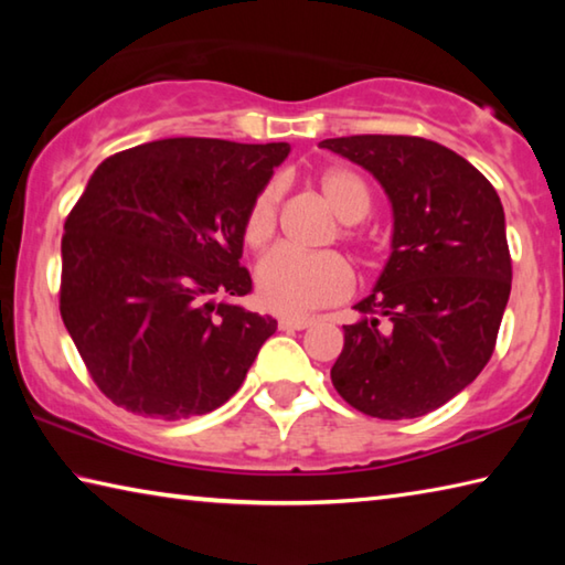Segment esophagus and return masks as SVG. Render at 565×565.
<instances>
[{"mask_svg":"<svg viewBox=\"0 0 565 565\" xmlns=\"http://www.w3.org/2000/svg\"><path fill=\"white\" fill-rule=\"evenodd\" d=\"M311 327V319H303V317H286L279 321V329L281 331H301V329H309Z\"/></svg>","mask_w":565,"mask_h":565,"instance_id":"obj_1","label":"esophagus"}]
</instances>
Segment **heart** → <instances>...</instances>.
Returning <instances> with one entry per match:
<instances>
[{
	"label": "heart",
	"instance_id": "1",
	"mask_svg": "<svg viewBox=\"0 0 565 565\" xmlns=\"http://www.w3.org/2000/svg\"><path fill=\"white\" fill-rule=\"evenodd\" d=\"M319 194L333 216L339 218V238L353 244L361 252V259L369 262L371 252L363 244V236L353 228L371 209L369 189L351 169L331 167L317 177ZM281 186L276 181L264 184L248 204L242 224V236L248 248H264L276 234L279 224ZM353 289V274L349 264L333 252L321 254H294L286 248L266 254L256 266V291L259 299L276 313H303L323 306L339 303Z\"/></svg>",
	"mask_w": 565,
	"mask_h": 565
}]
</instances>
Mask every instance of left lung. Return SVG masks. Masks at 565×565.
Returning a JSON list of instances; mask_svg holds the SVG:
<instances>
[{"mask_svg":"<svg viewBox=\"0 0 565 565\" xmlns=\"http://www.w3.org/2000/svg\"><path fill=\"white\" fill-rule=\"evenodd\" d=\"M323 149L369 169L391 199V256L343 327L333 388L361 414L401 420L444 406L481 374L511 294L501 199L431 139L356 134Z\"/></svg>","mask_w":565,"mask_h":565,"instance_id":"8db88e82","label":"left lung"}]
</instances>
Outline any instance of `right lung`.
<instances>
[{
    "label": "right lung",
    "instance_id": "1",
    "mask_svg": "<svg viewBox=\"0 0 565 565\" xmlns=\"http://www.w3.org/2000/svg\"><path fill=\"white\" fill-rule=\"evenodd\" d=\"M289 145L177 137L102 161L62 236V321L89 376L131 414L179 420L232 398L276 319L238 264L242 224Z\"/></svg>",
    "mask_w": 565,
    "mask_h": 565
}]
</instances>
